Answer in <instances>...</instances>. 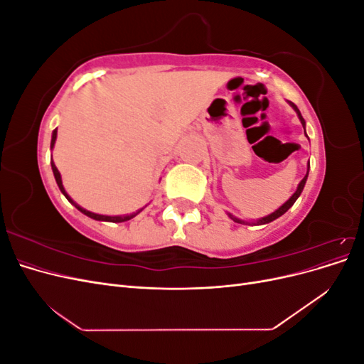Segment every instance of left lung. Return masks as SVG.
Returning <instances> with one entry per match:
<instances>
[{
    "instance_id": "8db88e82",
    "label": "left lung",
    "mask_w": 364,
    "mask_h": 364,
    "mask_svg": "<svg viewBox=\"0 0 364 364\" xmlns=\"http://www.w3.org/2000/svg\"><path fill=\"white\" fill-rule=\"evenodd\" d=\"M289 105L294 109V112L297 114V117H299V119H301V123H302V126H304V130H305V119L302 118V115H301V111L299 109H297V106L294 105V103H291V102H289ZM305 135H306V132H305ZM308 138V136H306ZM308 170H310V162H308V168H306V174L304 176V179L299 182V185H297V188H296V191L293 193V196L290 197V199L285 202V203H282L277 211H273L272 214H269V215H266V217H262V218H258V220H255V222H246V220H241V218H238V217H235V215H232L230 213H228V215L234 220L235 223H241V225H266V223H270V222H273V220H277L278 217H281L282 214H285L289 211V209L294 205V202L297 200V197L301 196V193H302V190H304V186H305V182H306V179H308Z\"/></svg>"
}]
</instances>
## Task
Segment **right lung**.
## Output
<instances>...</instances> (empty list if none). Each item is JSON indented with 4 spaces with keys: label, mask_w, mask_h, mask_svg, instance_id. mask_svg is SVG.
<instances>
[{
    "label": "right lung",
    "mask_w": 364,
    "mask_h": 364,
    "mask_svg": "<svg viewBox=\"0 0 364 364\" xmlns=\"http://www.w3.org/2000/svg\"><path fill=\"white\" fill-rule=\"evenodd\" d=\"M56 138H58V129H54L53 130V135H51V144H50V149L53 150V147H54V144H56ZM51 170H53V174H54V179H56V182H58V186H59V190L62 191V194L67 197V199L70 200V203H73L77 209H79V211L82 213V214H85V215H87V217H91V218H94V220H98V222H112V223H121V222H127V220H130V218H134L135 215H138L142 209L144 208H141V209H138L136 213H132V214H126V215H102V214H95V213H91V211H87V209H85V208H82L80 205H77L71 197L68 196V193L65 191V188H63V183H62V178H60V173H59V170H58V167H56V164L53 162V159H51Z\"/></svg>",
    "instance_id": "1"
}]
</instances>
